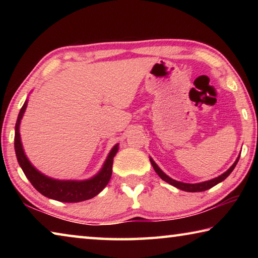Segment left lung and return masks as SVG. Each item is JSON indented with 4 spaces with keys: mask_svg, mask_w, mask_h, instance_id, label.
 <instances>
[{
    "mask_svg": "<svg viewBox=\"0 0 258 258\" xmlns=\"http://www.w3.org/2000/svg\"><path fill=\"white\" fill-rule=\"evenodd\" d=\"M238 160H239V157L237 158V160L234 161V164H233L232 166H231V167L228 169V171H226L225 173L222 174V175H220L218 177H215V178H213V180H209V181H206V182L195 183V184H191V183H183V182L175 181V180H173V178H171L169 176H167V175H166V174H165L163 171H161V169L158 167V166H157V164L155 163V161L150 158V161H151L152 167H154V169L156 171V173L158 174V175L160 176L161 180H164L165 182L169 183V184L173 185V186H175V187H177V189L183 190V191H187V192H200V191H206V190H208V189H211V187H213L214 185L218 184V183H220V182L224 181L225 178L230 175L231 172H232L233 169H234L235 165H237V163H238Z\"/></svg>",
    "mask_w": 258,
    "mask_h": 258,
    "instance_id": "8db88e82",
    "label": "left lung"
}]
</instances>
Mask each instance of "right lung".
Masks as SVG:
<instances>
[{
	"mask_svg": "<svg viewBox=\"0 0 258 258\" xmlns=\"http://www.w3.org/2000/svg\"><path fill=\"white\" fill-rule=\"evenodd\" d=\"M26 108H27V100H26V102L24 103L23 108L20 109L18 119H17L16 123L15 150L17 159H18V163L21 169H23L26 177L28 178L35 189L47 198L58 200V202L62 203H80L93 198L97 195H99L100 192L104 189V186L108 184V182L111 177L112 161L113 157H115L117 151H118V145H116L112 148L111 151L109 152L101 171L92 178H90V180L62 181L47 177L44 174L38 172L37 169L30 164V161L28 160L24 152L23 145H21L19 126Z\"/></svg>",
	"mask_w": 258,
	"mask_h": 258,
	"instance_id": "obj_1",
	"label": "right lung"
}]
</instances>
